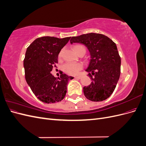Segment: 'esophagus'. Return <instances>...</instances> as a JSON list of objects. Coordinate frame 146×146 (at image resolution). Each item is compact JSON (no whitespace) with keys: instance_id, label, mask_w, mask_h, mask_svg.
Masks as SVG:
<instances>
[{"instance_id":"esophagus-1","label":"esophagus","mask_w":146,"mask_h":146,"mask_svg":"<svg viewBox=\"0 0 146 146\" xmlns=\"http://www.w3.org/2000/svg\"><path fill=\"white\" fill-rule=\"evenodd\" d=\"M74 78H78V79H80V78H82V76H76V77H74Z\"/></svg>"}]
</instances>
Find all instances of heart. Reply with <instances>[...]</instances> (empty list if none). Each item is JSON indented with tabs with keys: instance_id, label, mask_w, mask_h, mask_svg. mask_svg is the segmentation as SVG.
Masks as SVG:
<instances>
[{
	"instance_id": "obj_1",
	"label": "heart",
	"mask_w": 146,
	"mask_h": 146,
	"mask_svg": "<svg viewBox=\"0 0 146 146\" xmlns=\"http://www.w3.org/2000/svg\"><path fill=\"white\" fill-rule=\"evenodd\" d=\"M73 50L77 54H78L81 50H85V48L82 45L76 44L73 46ZM62 52H63L62 51H61L59 54V55H58L59 58H61V56H62ZM82 68H83V65L82 63H74V64L67 63L64 66L63 69H64V71L66 73H67L68 74L76 75L78 74L79 70H81Z\"/></svg>"
}]
</instances>
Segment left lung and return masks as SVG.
Returning <instances> with one entry per match:
<instances>
[{"mask_svg": "<svg viewBox=\"0 0 146 146\" xmlns=\"http://www.w3.org/2000/svg\"><path fill=\"white\" fill-rule=\"evenodd\" d=\"M70 42L84 44L90 54L85 70L92 82L83 87L84 95L93 102L108 99L115 89L121 74V60L116 44L105 35L95 33L72 36Z\"/></svg>", "mask_w": 146, "mask_h": 146, "instance_id": "left-lung-1", "label": "left lung"}]
</instances>
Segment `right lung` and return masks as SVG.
Masks as SVG:
<instances>
[{"label": "right lung", "instance_id": "obj_1", "mask_svg": "<svg viewBox=\"0 0 146 146\" xmlns=\"http://www.w3.org/2000/svg\"><path fill=\"white\" fill-rule=\"evenodd\" d=\"M70 37L38 38L27 47L24 60L25 80L33 94L44 103L62 100L67 92L68 81L74 78L66 74L56 78L51 74L58 63L59 53Z\"/></svg>", "mask_w": 146, "mask_h": 146}]
</instances>
